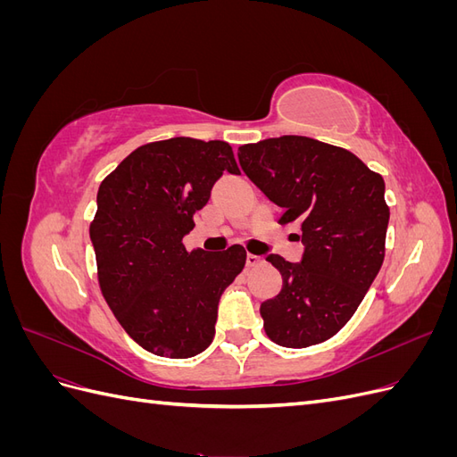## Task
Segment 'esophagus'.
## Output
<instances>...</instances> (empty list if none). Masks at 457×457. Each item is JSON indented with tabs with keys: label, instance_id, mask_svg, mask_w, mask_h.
Segmentation results:
<instances>
[{
	"label": "esophagus",
	"instance_id": "34e87169",
	"mask_svg": "<svg viewBox=\"0 0 457 457\" xmlns=\"http://www.w3.org/2000/svg\"><path fill=\"white\" fill-rule=\"evenodd\" d=\"M245 265L250 267V269H252V267H259V265H262V257H259V255H252V253H250V255L245 257Z\"/></svg>",
	"mask_w": 457,
	"mask_h": 457
}]
</instances>
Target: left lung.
Wrapping results in <instances>:
<instances>
[{"instance_id":"1","label":"left lung","mask_w":457,"mask_h":457,"mask_svg":"<svg viewBox=\"0 0 457 457\" xmlns=\"http://www.w3.org/2000/svg\"><path fill=\"white\" fill-rule=\"evenodd\" d=\"M238 162L280 223H299V262L267 255L282 292L261 303L262 328L276 345L305 349L351 320L383 265L389 207L383 177L353 152L301 135L238 148Z\"/></svg>"}]
</instances>
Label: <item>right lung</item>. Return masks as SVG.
<instances>
[{"mask_svg":"<svg viewBox=\"0 0 457 457\" xmlns=\"http://www.w3.org/2000/svg\"><path fill=\"white\" fill-rule=\"evenodd\" d=\"M223 171L240 173L228 143L175 137L133 150L96 192L89 237L101 292L128 336L156 356L210 347L219 299L245 265L242 245H183Z\"/></svg>","mask_w":457,"mask_h":457,"instance_id":"1","label":"right lung"}]
</instances>
